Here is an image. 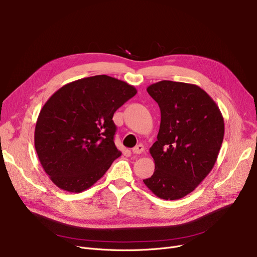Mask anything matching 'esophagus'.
<instances>
[{"instance_id":"1","label":"esophagus","mask_w":257,"mask_h":257,"mask_svg":"<svg viewBox=\"0 0 257 257\" xmlns=\"http://www.w3.org/2000/svg\"><path fill=\"white\" fill-rule=\"evenodd\" d=\"M132 152L135 153V154H141L142 152H144V146H143L142 144L138 145V146H136L135 148L132 149Z\"/></svg>"}]
</instances>
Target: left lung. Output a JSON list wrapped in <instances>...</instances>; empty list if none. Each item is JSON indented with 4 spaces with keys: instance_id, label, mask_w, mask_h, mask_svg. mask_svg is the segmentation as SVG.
<instances>
[{
    "instance_id": "left-lung-1",
    "label": "left lung",
    "mask_w": 257,
    "mask_h": 257,
    "mask_svg": "<svg viewBox=\"0 0 257 257\" xmlns=\"http://www.w3.org/2000/svg\"><path fill=\"white\" fill-rule=\"evenodd\" d=\"M147 91L160 106L161 126L149 150L155 169L143 182L160 198H182L214 167L225 135L224 117L196 85L161 81Z\"/></svg>"
}]
</instances>
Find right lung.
Returning a JSON list of instances; mask_svg holds the SVG:
<instances>
[{"mask_svg":"<svg viewBox=\"0 0 257 257\" xmlns=\"http://www.w3.org/2000/svg\"><path fill=\"white\" fill-rule=\"evenodd\" d=\"M137 89L105 74L64 85L43 106L35 147L43 169L62 190L80 193L94 185L120 156L115 111Z\"/></svg>","mask_w":257,"mask_h":257,"instance_id":"1","label":"right lung"}]
</instances>
